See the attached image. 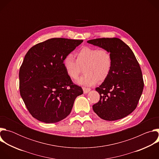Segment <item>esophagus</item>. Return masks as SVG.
<instances>
[{
  "mask_svg": "<svg viewBox=\"0 0 159 159\" xmlns=\"http://www.w3.org/2000/svg\"><path fill=\"white\" fill-rule=\"evenodd\" d=\"M90 90V88H87V87H83V91H84V94H87L88 93L89 91Z\"/></svg>",
  "mask_w": 159,
  "mask_h": 159,
  "instance_id": "esophagus-1",
  "label": "esophagus"
}]
</instances>
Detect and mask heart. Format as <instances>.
Listing matches in <instances>:
<instances>
[{"mask_svg":"<svg viewBox=\"0 0 159 159\" xmlns=\"http://www.w3.org/2000/svg\"><path fill=\"white\" fill-rule=\"evenodd\" d=\"M77 59L71 54L66 55L62 65L72 79H78L84 67L85 74L77 81L78 84L90 86L104 80L109 75L112 66L111 53L106 49L84 47L76 53Z\"/></svg>","mask_w":159,"mask_h":159,"instance_id":"b5f03b06","label":"heart"}]
</instances>
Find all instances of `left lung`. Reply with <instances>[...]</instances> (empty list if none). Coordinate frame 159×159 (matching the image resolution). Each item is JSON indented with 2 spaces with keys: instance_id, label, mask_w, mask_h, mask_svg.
I'll list each match as a JSON object with an SVG mask.
<instances>
[{
  "instance_id": "1",
  "label": "left lung",
  "mask_w": 159,
  "mask_h": 159,
  "mask_svg": "<svg viewBox=\"0 0 159 159\" xmlns=\"http://www.w3.org/2000/svg\"><path fill=\"white\" fill-rule=\"evenodd\" d=\"M87 43L107 50L112 57L109 75L96 88L100 100L93 109L104 120L123 118L137 107L143 92L144 82L140 65L131 48L119 38H98Z\"/></svg>"
}]
</instances>
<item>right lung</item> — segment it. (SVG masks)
Masks as SVG:
<instances>
[{
  "instance_id": "right-lung-1",
  "label": "right lung",
  "mask_w": 159,
  "mask_h": 159,
  "mask_svg": "<svg viewBox=\"0 0 159 159\" xmlns=\"http://www.w3.org/2000/svg\"><path fill=\"white\" fill-rule=\"evenodd\" d=\"M83 40L52 38L36 44L26 54L19 70L20 94L32 116L57 123L70 113L75 99L83 94L62 65Z\"/></svg>"
}]
</instances>
